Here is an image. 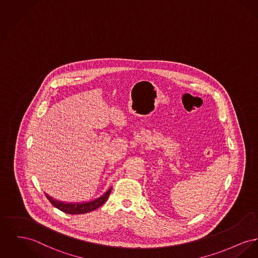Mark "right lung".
<instances>
[{
    "mask_svg": "<svg viewBox=\"0 0 258 258\" xmlns=\"http://www.w3.org/2000/svg\"><path fill=\"white\" fill-rule=\"evenodd\" d=\"M111 190L112 188L110 187L100 197L88 201V202H82V203H64L48 196L47 194H46V197L53 207L60 210L61 212L69 213V214H82V213L92 212L98 209L99 207H101L106 202L107 199L111 193Z\"/></svg>",
    "mask_w": 258,
    "mask_h": 258,
    "instance_id": "obj_1",
    "label": "right lung"
}]
</instances>
